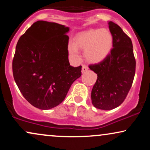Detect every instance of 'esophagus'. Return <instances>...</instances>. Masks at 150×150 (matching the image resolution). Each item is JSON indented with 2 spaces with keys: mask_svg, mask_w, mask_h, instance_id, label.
Masks as SVG:
<instances>
[{
  "mask_svg": "<svg viewBox=\"0 0 150 150\" xmlns=\"http://www.w3.org/2000/svg\"><path fill=\"white\" fill-rule=\"evenodd\" d=\"M88 69H89V68H88V66H87V65H82V73H85L86 71H87V70H88Z\"/></svg>",
  "mask_w": 150,
  "mask_h": 150,
  "instance_id": "34e87169",
  "label": "esophagus"
}]
</instances>
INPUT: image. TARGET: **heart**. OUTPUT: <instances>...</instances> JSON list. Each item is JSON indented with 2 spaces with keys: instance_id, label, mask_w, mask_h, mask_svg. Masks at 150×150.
I'll return each instance as SVG.
<instances>
[{
  "instance_id": "1",
  "label": "heart",
  "mask_w": 150,
  "mask_h": 150,
  "mask_svg": "<svg viewBox=\"0 0 150 150\" xmlns=\"http://www.w3.org/2000/svg\"><path fill=\"white\" fill-rule=\"evenodd\" d=\"M113 36L107 29H96L77 34L73 43L68 46L71 56L78 57V50H84L85 57L90 63H97L104 60L113 48Z\"/></svg>"
}]
</instances>
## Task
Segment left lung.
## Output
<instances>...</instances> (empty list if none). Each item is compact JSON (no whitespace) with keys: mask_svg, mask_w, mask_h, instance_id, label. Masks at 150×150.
I'll return each instance as SVG.
<instances>
[{"mask_svg":"<svg viewBox=\"0 0 150 150\" xmlns=\"http://www.w3.org/2000/svg\"><path fill=\"white\" fill-rule=\"evenodd\" d=\"M113 36V49L97 64L89 65L97 74L91 93L94 107L111 110L120 106L131 88L135 73V59L130 38L114 22H108Z\"/></svg>","mask_w":150,"mask_h":150,"instance_id":"1","label":"left lung"}]
</instances>
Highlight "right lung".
Wrapping results in <instances>:
<instances>
[{"label":"right lung","instance_id":"obj_1","mask_svg":"<svg viewBox=\"0 0 150 150\" xmlns=\"http://www.w3.org/2000/svg\"><path fill=\"white\" fill-rule=\"evenodd\" d=\"M69 27L39 20L20 37L13 60L15 81L26 100L48 110L65 99L82 66L68 61Z\"/></svg>","mask_w":150,"mask_h":150}]
</instances>
